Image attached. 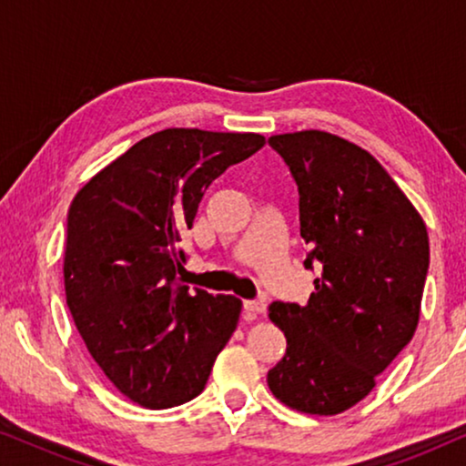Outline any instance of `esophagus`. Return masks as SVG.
<instances>
[{"instance_id": "obj_1", "label": "esophagus", "mask_w": 466, "mask_h": 466, "mask_svg": "<svg viewBox=\"0 0 466 466\" xmlns=\"http://www.w3.org/2000/svg\"><path fill=\"white\" fill-rule=\"evenodd\" d=\"M244 309L248 311V314L258 316V314H265L267 303L263 301V299H257V301H244Z\"/></svg>"}]
</instances>
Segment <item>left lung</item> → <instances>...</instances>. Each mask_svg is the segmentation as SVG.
Returning <instances> with one entry per match:
<instances>
[{
  "mask_svg": "<svg viewBox=\"0 0 466 466\" xmlns=\"http://www.w3.org/2000/svg\"><path fill=\"white\" fill-rule=\"evenodd\" d=\"M299 187L305 267L320 263L308 305L276 301L286 354L267 373L290 410L335 416L373 390L411 341L429 271V233L388 171L327 131L271 136Z\"/></svg>",
  "mask_w": 466,
  "mask_h": 466,
  "instance_id": "obj_1",
  "label": "left lung"
}]
</instances>
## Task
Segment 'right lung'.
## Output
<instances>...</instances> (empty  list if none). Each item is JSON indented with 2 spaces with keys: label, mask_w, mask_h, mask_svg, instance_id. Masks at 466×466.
I'll use <instances>...</instances> for the list:
<instances>
[{
  "label": "right lung",
  "mask_w": 466,
  "mask_h": 466,
  "mask_svg": "<svg viewBox=\"0 0 466 466\" xmlns=\"http://www.w3.org/2000/svg\"><path fill=\"white\" fill-rule=\"evenodd\" d=\"M265 146L258 133L165 129L95 174L67 212V308L106 378L148 410L206 388L241 301L177 282L206 188Z\"/></svg>",
  "instance_id": "1"
}]
</instances>
